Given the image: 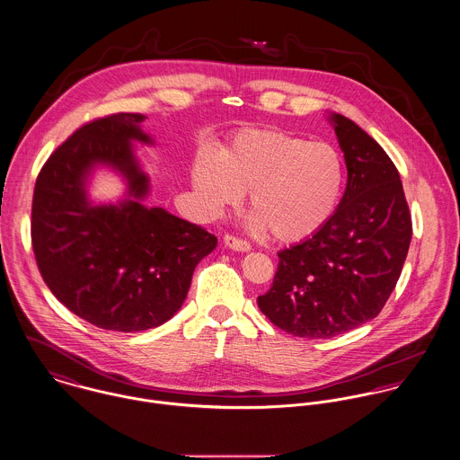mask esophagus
Instances as JSON below:
<instances>
[{
  "instance_id": "1",
  "label": "esophagus",
  "mask_w": 460,
  "mask_h": 460,
  "mask_svg": "<svg viewBox=\"0 0 460 460\" xmlns=\"http://www.w3.org/2000/svg\"><path fill=\"white\" fill-rule=\"evenodd\" d=\"M224 243L233 249V251H240V252H249L251 251V243L243 238H238L234 234H226L224 236Z\"/></svg>"
}]
</instances>
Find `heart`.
I'll list each match as a JSON object with an SVG mask.
<instances>
[{
	"label": "heart",
	"mask_w": 460,
	"mask_h": 460,
	"mask_svg": "<svg viewBox=\"0 0 460 460\" xmlns=\"http://www.w3.org/2000/svg\"><path fill=\"white\" fill-rule=\"evenodd\" d=\"M192 181L213 211L249 190L252 224L286 243L304 242L335 215L346 181L341 152L282 130L249 128L217 155H198Z\"/></svg>",
	"instance_id": "1"
}]
</instances>
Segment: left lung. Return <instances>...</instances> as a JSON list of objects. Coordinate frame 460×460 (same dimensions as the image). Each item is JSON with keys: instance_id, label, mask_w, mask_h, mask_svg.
Returning a JSON list of instances; mask_svg holds the SVG:
<instances>
[{"instance_id": "left-lung-1", "label": "left lung", "mask_w": 460, "mask_h": 460, "mask_svg": "<svg viewBox=\"0 0 460 460\" xmlns=\"http://www.w3.org/2000/svg\"><path fill=\"white\" fill-rule=\"evenodd\" d=\"M348 185L330 222L279 252L271 288L257 298L280 330L330 339L374 319L388 302L408 255L412 224L399 171L355 121L332 116Z\"/></svg>"}]
</instances>
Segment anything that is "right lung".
Returning a JSON list of instances; mask_svg holds the SVG:
<instances>
[{
	"instance_id": "obj_1",
	"label": "right lung",
	"mask_w": 460,
	"mask_h": 460,
	"mask_svg": "<svg viewBox=\"0 0 460 460\" xmlns=\"http://www.w3.org/2000/svg\"><path fill=\"white\" fill-rule=\"evenodd\" d=\"M145 118L118 112L77 128L40 169L31 205V247L52 295L84 321L125 333L171 319L196 266L217 247L201 226L139 203L148 178L130 139L152 143L139 128ZM95 163L128 176V200L87 203L84 178Z\"/></svg>"
}]
</instances>
